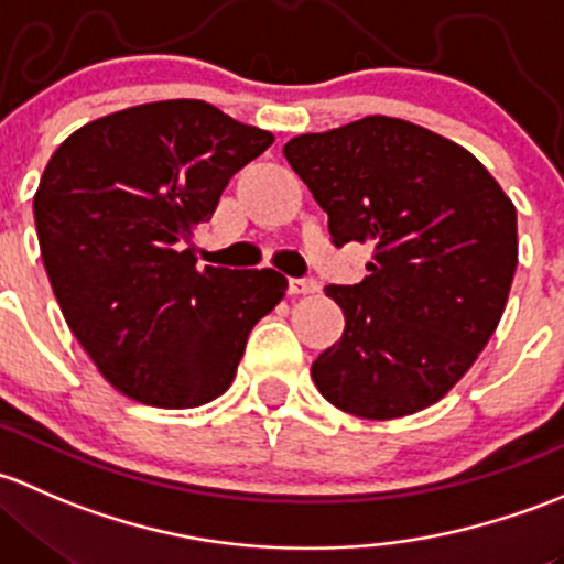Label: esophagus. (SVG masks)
Here are the masks:
<instances>
[{"instance_id": "1", "label": "esophagus", "mask_w": 564, "mask_h": 564, "mask_svg": "<svg viewBox=\"0 0 564 564\" xmlns=\"http://www.w3.org/2000/svg\"><path fill=\"white\" fill-rule=\"evenodd\" d=\"M288 290L290 295H310L317 290L315 280H288Z\"/></svg>"}]
</instances>
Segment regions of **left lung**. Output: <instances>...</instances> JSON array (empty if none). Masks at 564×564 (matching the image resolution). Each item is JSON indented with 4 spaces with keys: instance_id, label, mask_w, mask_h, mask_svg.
<instances>
[{
    "instance_id": "1",
    "label": "left lung",
    "mask_w": 564,
    "mask_h": 564,
    "mask_svg": "<svg viewBox=\"0 0 564 564\" xmlns=\"http://www.w3.org/2000/svg\"><path fill=\"white\" fill-rule=\"evenodd\" d=\"M336 247L369 241L358 284H330L341 339L312 364L317 391L367 421L432 408L497 330L516 263V206L475 154L393 116L284 143Z\"/></svg>"
}]
</instances>
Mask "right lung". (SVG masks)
Segmentation results:
<instances>
[{
	"instance_id": "right-lung-1",
	"label": "right lung",
	"mask_w": 564,
	"mask_h": 564,
	"mask_svg": "<svg viewBox=\"0 0 564 564\" xmlns=\"http://www.w3.org/2000/svg\"><path fill=\"white\" fill-rule=\"evenodd\" d=\"M274 143L203 100L100 116L56 149L34 225L59 310L124 397L189 410L234 382L249 330L284 299L274 269L203 265L184 243L225 184Z\"/></svg>"
}]
</instances>
